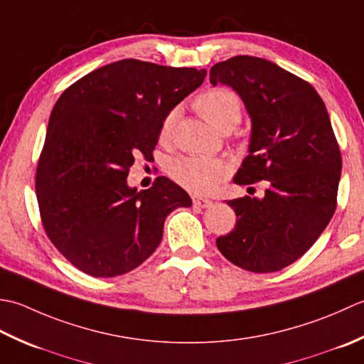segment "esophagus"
Wrapping results in <instances>:
<instances>
[{
	"mask_svg": "<svg viewBox=\"0 0 364 364\" xmlns=\"http://www.w3.org/2000/svg\"><path fill=\"white\" fill-rule=\"evenodd\" d=\"M193 204L196 207H201V209H207V207L212 205V201L207 198H201V196H195L193 198Z\"/></svg>",
	"mask_w": 364,
	"mask_h": 364,
	"instance_id": "obj_1",
	"label": "esophagus"
}]
</instances>
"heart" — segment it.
Instances as JSON below:
<instances>
[{
  "mask_svg": "<svg viewBox=\"0 0 364 364\" xmlns=\"http://www.w3.org/2000/svg\"><path fill=\"white\" fill-rule=\"evenodd\" d=\"M195 108L215 130L221 133L232 130L242 119V100L228 87H213L198 95ZM174 127V113L165 116L160 124V139H169ZM169 176L195 195H207L218 187L228 176V165L220 159L179 157L169 165Z\"/></svg>",
  "mask_w": 364,
  "mask_h": 364,
  "instance_id": "obj_1",
  "label": "heart"
}]
</instances>
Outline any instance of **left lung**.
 Wrapping results in <instances>:
<instances>
[{"mask_svg": "<svg viewBox=\"0 0 364 364\" xmlns=\"http://www.w3.org/2000/svg\"><path fill=\"white\" fill-rule=\"evenodd\" d=\"M210 83L231 86L251 117L250 154L234 182L267 181L262 199L228 201L237 223L217 247L243 270L278 272L313 247L336 210L343 160L327 108L308 81L262 58L215 64Z\"/></svg>", "mask_w": 364, "mask_h": 364, "instance_id": "8db88e82", "label": "left lung"}]
</instances>
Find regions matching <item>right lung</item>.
Returning a JSON list of instances; mask_svg holds the SVG:
<instances>
[{
	"label": "right lung",
	"instance_id": "right-lung-1",
	"mask_svg": "<svg viewBox=\"0 0 364 364\" xmlns=\"http://www.w3.org/2000/svg\"><path fill=\"white\" fill-rule=\"evenodd\" d=\"M207 72L122 59L70 85L50 114L36 195L51 243L95 278L124 275L149 257L188 193L168 177L127 185L135 157H152L160 124Z\"/></svg>",
	"mask_w": 364,
	"mask_h": 364
}]
</instances>
